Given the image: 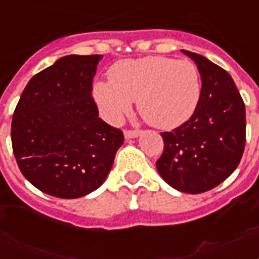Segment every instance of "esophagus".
I'll return each instance as SVG.
<instances>
[{
  "label": "esophagus",
  "mask_w": 259,
  "mask_h": 259,
  "mask_svg": "<svg viewBox=\"0 0 259 259\" xmlns=\"http://www.w3.org/2000/svg\"><path fill=\"white\" fill-rule=\"evenodd\" d=\"M140 134H141V132H140V130H125V132H123V136H125L126 140L137 138Z\"/></svg>",
  "instance_id": "obj_1"
}]
</instances>
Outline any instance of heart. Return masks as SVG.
I'll return each mask as SVG.
<instances>
[{"label": "heart", "instance_id": "b5f03b06", "mask_svg": "<svg viewBox=\"0 0 259 259\" xmlns=\"http://www.w3.org/2000/svg\"><path fill=\"white\" fill-rule=\"evenodd\" d=\"M93 97L106 121L118 122L134 101L142 118L162 130L175 129L192 117L201 97V78L195 63L164 56L117 62L109 82H97Z\"/></svg>", "mask_w": 259, "mask_h": 259}]
</instances>
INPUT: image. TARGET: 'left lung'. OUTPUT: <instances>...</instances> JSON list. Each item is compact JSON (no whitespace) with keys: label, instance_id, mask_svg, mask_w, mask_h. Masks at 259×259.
<instances>
[{"label":"left lung","instance_id":"1","mask_svg":"<svg viewBox=\"0 0 259 259\" xmlns=\"http://www.w3.org/2000/svg\"><path fill=\"white\" fill-rule=\"evenodd\" d=\"M197 66L201 97L188 121L161 133L164 152L156 162L172 188L201 193L237 169L246 142V110L233 78L201 55L181 50Z\"/></svg>","mask_w":259,"mask_h":259}]
</instances>
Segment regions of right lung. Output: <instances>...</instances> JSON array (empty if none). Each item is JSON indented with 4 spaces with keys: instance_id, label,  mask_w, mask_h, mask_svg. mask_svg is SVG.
<instances>
[{
    "instance_id": "1",
    "label": "right lung",
    "mask_w": 259,
    "mask_h": 259,
    "mask_svg": "<svg viewBox=\"0 0 259 259\" xmlns=\"http://www.w3.org/2000/svg\"><path fill=\"white\" fill-rule=\"evenodd\" d=\"M102 55H68L30 79L12 119V146L26 180L60 199L103 184L123 144L119 129L98 117L91 97Z\"/></svg>"
}]
</instances>
